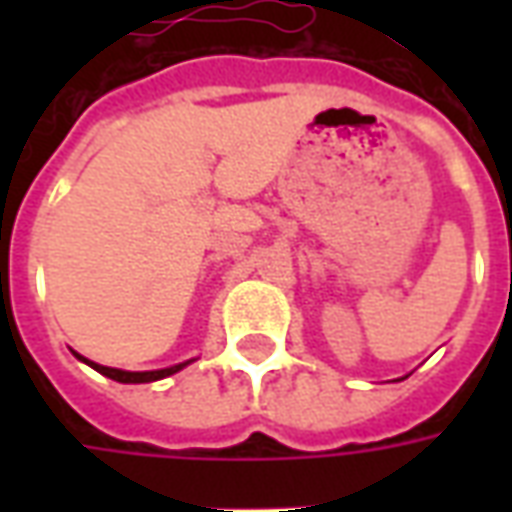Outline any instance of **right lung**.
Instances as JSON below:
<instances>
[{
    "mask_svg": "<svg viewBox=\"0 0 512 512\" xmlns=\"http://www.w3.org/2000/svg\"><path fill=\"white\" fill-rule=\"evenodd\" d=\"M73 356H76L79 362H84V365H90L93 370H98L101 376L112 378V381H120V384H150V381H161V378L175 376L178 370H183V367L194 362V359H189V362H180V365H172V367H161V370H139V373H131V370H117V367H104V365H98V362H90L87 356L76 354V351H73Z\"/></svg>",
    "mask_w": 512,
    "mask_h": 512,
    "instance_id": "right-lung-1",
    "label": "right lung"
}]
</instances>
